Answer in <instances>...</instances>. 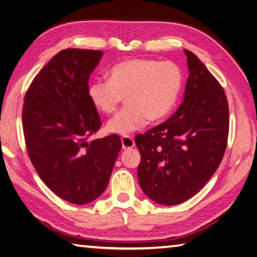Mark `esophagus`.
Segmentation results:
<instances>
[{
  "label": "esophagus",
  "mask_w": 257,
  "mask_h": 257,
  "mask_svg": "<svg viewBox=\"0 0 257 257\" xmlns=\"http://www.w3.org/2000/svg\"><path fill=\"white\" fill-rule=\"evenodd\" d=\"M121 143H122V149L127 150L135 147V140L129 136H124L121 138Z\"/></svg>",
  "instance_id": "obj_1"
}]
</instances>
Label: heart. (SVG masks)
<instances>
[{"instance_id":"1","label":"heart","mask_w":257,"mask_h":257,"mask_svg":"<svg viewBox=\"0 0 257 257\" xmlns=\"http://www.w3.org/2000/svg\"><path fill=\"white\" fill-rule=\"evenodd\" d=\"M109 79H94L88 96L101 113L116 110L124 96L127 105L106 123L107 133L128 136L143 127L148 119L160 121L170 114L182 89V72L172 61L130 58L115 64Z\"/></svg>"}]
</instances>
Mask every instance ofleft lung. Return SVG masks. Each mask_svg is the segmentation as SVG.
Wrapping results in <instances>:
<instances>
[{
    "label": "left lung",
    "instance_id": "8db88e82",
    "mask_svg": "<svg viewBox=\"0 0 257 257\" xmlns=\"http://www.w3.org/2000/svg\"><path fill=\"white\" fill-rule=\"evenodd\" d=\"M183 51L189 67L183 102L166 121L136 137L140 187L168 206L191 199L206 185L225 154L229 133L225 91L199 57Z\"/></svg>",
    "mask_w": 257,
    "mask_h": 257
}]
</instances>
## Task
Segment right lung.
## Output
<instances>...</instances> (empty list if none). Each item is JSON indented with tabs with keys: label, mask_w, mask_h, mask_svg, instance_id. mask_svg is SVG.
<instances>
[{
	"label": "right lung",
	"mask_w": 257,
	"mask_h": 257,
	"mask_svg": "<svg viewBox=\"0 0 257 257\" xmlns=\"http://www.w3.org/2000/svg\"><path fill=\"white\" fill-rule=\"evenodd\" d=\"M102 56L100 50L58 52L24 98L23 129L32 165L57 196L77 205L104 192L121 149L117 135L87 141L101 127L88 87Z\"/></svg>",
	"instance_id": "obj_1"
}]
</instances>
